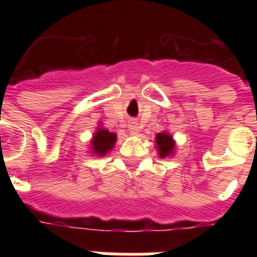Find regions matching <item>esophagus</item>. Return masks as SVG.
<instances>
[{
	"instance_id": "esophagus-1",
	"label": "esophagus",
	"mask_w": 257,
	"mask_h": 257,
	"mask_svg": "<svg viewBox=\"0 0 257 257\" xmlns=\"http://www.w3.org/2000/svg\"><path fill=\"white\" fill-rule=\"evenodd\" d=\"M129 131L132 132V134H138L140 131V123L138 121H132V122L129 123Z\"/></svg>"
}]
</instances>
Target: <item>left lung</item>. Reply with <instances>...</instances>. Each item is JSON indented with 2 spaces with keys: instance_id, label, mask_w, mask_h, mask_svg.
<instances>
[{
  "instance_id": "obj_1",
  "label": "left lung",
  "mask_w": 257,
  "mask_h": 257,
  "mask_svg": "<svg viewBox=\"0 0 257 257\" xmlns=\"http://www.w3.org/2000/svg\"><path fill=\"white\" fill-rule=\"evenodd\" d=\"M157 149L160 153V157L171 156L175 150V142L172 140V136L168 134H158L157 135Z\"/></svg>"
}]
</instances>
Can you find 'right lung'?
I'll use <instances>...</instances> for the list:
<instances>
[{"label": "right lung", "instance_id": "1", "mask_svg": "<svg viewBox=\"0 0 257 257\" xmlns=\"http://www.w3.org/2000/svg\"><path fill=\"white\" fill-rule=\"evenodd\" d=\"M117 136L115 134H110L107 129H99L92 140V150L97 156H104L108 150H111L115 143Z\"/></svg>", "mask_w": 257, "mask_h": 257}]
</instances>
